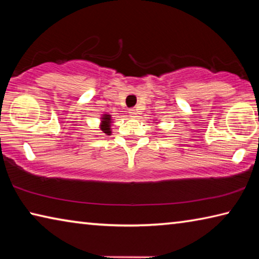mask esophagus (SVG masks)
<instances>
[{
    "instance_id": "esophagus-1",
    "label": "esophagus",
    "mask_w": 259,
    "mask_h": 259,
    "mask_svg": "<svg viewBox=\"0 0 259 259\" xmlns=\"http://www.w3.org/2000/svg\"><path fill=\"white\" fill-rule=\"evenodd\" d=\"M129 114H130V116L135 117L136 115H137V111H136V109H134V108H131V109H129Z\"/></svg>"
}]
</instances>
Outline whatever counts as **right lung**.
<instances>
[{
    "label": "right lung",
    "mask_w": 259,
    "mask_h": 259,
    "mask_svg": "<svg viewBox=\"0 0 259 259\" xmlns=\"http://www.w3.org/2000/svg\"><path fill=\"white\" fill-rule=\"evenodd\" d=\"M103 125H102V131L106 135H111V128H109V121H111V116L105 115L103 117Z\"/></svg>",
    "instance_id": "right-lung-1"
}]
</instances>
